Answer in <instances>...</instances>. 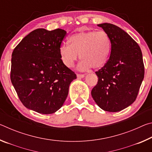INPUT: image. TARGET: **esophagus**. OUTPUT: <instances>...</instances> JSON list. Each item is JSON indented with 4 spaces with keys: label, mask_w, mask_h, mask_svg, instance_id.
Returning a JSON list of instances; mask_svg holds the SVG:
<instances>
[{
    "label": "esophagus",
    "mask_w": 152,
    "mask_h": 152,
    "mask_svg": "<svg viewBox=\"0 0 152 152\" xmlns=\"http://www.w3.org/2000/svg\"><path fill=\"white\" fill-rule=\"evenodd\" d=\"M85 76V75L84 74H77V77H78V78H84V77Z\"/></svg>",
    "instance_id": "34e87169"
}]
</instances>
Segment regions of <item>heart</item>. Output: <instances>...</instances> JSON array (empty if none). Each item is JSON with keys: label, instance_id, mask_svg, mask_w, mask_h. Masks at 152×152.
<instances>
[{"label": "heart", "instance_id": "obj_1", "mask_svg": "<svg viewBox=\"0 0 152 152\" xmlns=\"http://www.w3.org/2000/svg\"><path fill=\"white\" fill-rule=\"evenodd\" d=\"M68 43L60 48L63 64L71 68L79 58L82 60L79 68L85 70L91 67L98 69L103 66L109 59L111 42L109 35L104 31H88L74 33L69 37Z\"/></svg>", "mask_w": 152, "mask_h": 152}]
</instances>
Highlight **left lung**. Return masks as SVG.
I'll use <instances>...</instances> for the list:
<instances>
[{
	"instance_id": "8db88e82",
	"label": "left lung",
	"mask_w": 152,
	"mask_h": 152,
	"mask_svg": "<svg viewBox=\"0 0 152 152\" xmlns=\"http://www.w3.org/2000/svg\"><path fill=\"white\" fill-rule=\"evenodd\" d=\"M109 35L110 57L96 72L99 78L91 91L94 101L101 109L118 112L135 101L144 78V64L140 46L132 37L116 25H98Z\"/></svg>"
}]
</instances>
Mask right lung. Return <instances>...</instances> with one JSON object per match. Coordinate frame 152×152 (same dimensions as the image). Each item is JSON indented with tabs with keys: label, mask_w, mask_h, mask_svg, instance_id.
Returning a JSON list of instances; mask_svg holds the SVG:
<instances>
[{
	"label": "right lung",
	"mask_w": 152,
	"mask_h": 152,
	"mask_svg": "<svg viewBox=\"0 0 152 152\" xmlns=\"http://www.w3.org/2000/svg\"><path fill=\"white\" fill-rule=\"evenodd\" d=\"M66 35L61 29H37L12 53L11 80L27 109L51 114L62 107L76 74L63 64L60 48Z\"/></svg>",
	"instance_id": "obj_1"
}]
</instances>
